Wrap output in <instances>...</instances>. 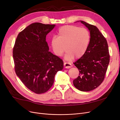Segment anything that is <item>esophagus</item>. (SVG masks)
<instances>
[{
  "mask_svg": "<svg viewBox=\"0 0 120 120\" xmlns=\"http://www.w3.org/2000/svg\"><path fill=\"white\" fill-rule=\"evenodd\" d=\"M64 68H70L72 67L71 64H70V63H67V62L64 63Z\"/></svg>",
  "mask_w": 120,
  "mask_h": 120,
  "instance_id": "obj_1",
  "label": "esophagus"
}]
</instances>
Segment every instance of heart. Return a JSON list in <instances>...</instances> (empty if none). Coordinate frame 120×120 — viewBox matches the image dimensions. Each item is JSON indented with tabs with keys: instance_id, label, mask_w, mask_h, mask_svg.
Instances as JSON below:
<instances>
[{
	"instance_id": "b5f03b06",
	"label": "heart",
	"mask_w": 120,
	"mask_h": 120,
	"mask_svg": "<svg viewBox=\"0 0 120 120\" xmlns=\"http://www.w3.org/2000/svg\"><path fill=\"white\" fill-rule=\"evenodd\" d=\"M58 37L51 40L53 52L57 56H60L68 50L67 60L79 58L84 55L88 49L90 41L89 31L85 28L75 25H67L61 26L57 32Z\"/></svg>"
}]
</instances>
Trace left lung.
Returning <instances> with one entry per match:
<instances>
[{
	"mask_svg": "<svg viewBox=\"0 0 120 120\" xmlns=\"http://www.w3.org/2000/svg\"><path fill=\"white\" fill-rule=\"evenodd\" d=\"M80 22L89 30L90 41L84 55L74 63L79 73L73 83L81 91L89 92L103 82L110 62V54L107 40L99 29L83 21Z\"/></svg>",
	"mask_w": 120,
	"mask_h": 120,
	"instance_id": "left-lung-1",
	"label": "left lung"
}]
</instances>
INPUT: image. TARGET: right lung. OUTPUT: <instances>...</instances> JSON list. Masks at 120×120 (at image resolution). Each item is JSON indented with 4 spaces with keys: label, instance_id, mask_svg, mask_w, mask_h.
<instances>
[{
    "label": "right lung",
    "instance_id": "1",
    "mask_svg": "<svg viewBox=\"0 0 120 120\" xmlns=\"http://www.w3.org/2000/svg\"><path fill=\"white\" fill-rule=\"evenodd\" d=\"M55 24L39 22L28 25L18 34L13 49L14 69L16 75L27 88L36 94L50 89L64 62L49 52L46 36Z\"/></svg>",
    "mask_w": 120,
    "mask_h": 120
}]
</instances>
